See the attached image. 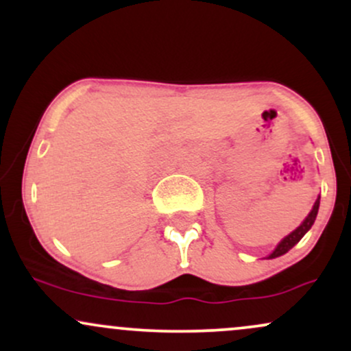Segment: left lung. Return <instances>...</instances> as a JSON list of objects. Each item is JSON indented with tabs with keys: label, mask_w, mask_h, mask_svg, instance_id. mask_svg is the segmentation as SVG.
Listing matches in <instances>:
<instances>
[{
	"label": "left lung",
	"mask_w": 351,
	"mask_h": 351,
	"mask_svg": "<svg viewBox=\"0 0 351 351\" xmlns=\"http://www.w3.org/2000/svg\"><path fill=\"white\" fill-rule=\"evenodd\" d=\"M318 206H320V196H318V198H317L315 204H313V208H312V211H310L308 216L305 217L304 223H302L300 226L295 229V231H292L291 234L285 236L284 239L280 241L279 245H277V247H276V251H274V252L271 254V256H269V259H274V257H279V256H282V254L289 252V251H291V249L293 247V245L299 243L302 237L305 236V232H307L308 229L312 228V224L315 223V217H317V213H318Z\"/></svg>",
	"instance_id": "left-lung-1"
}]
</instances>
